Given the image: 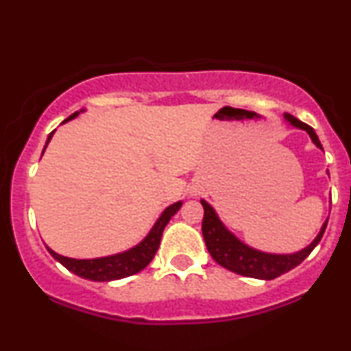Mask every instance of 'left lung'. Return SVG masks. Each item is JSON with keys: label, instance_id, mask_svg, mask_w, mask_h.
Here are the masks:
<instances>
[{"label": "left lung", "instance_id": "8db88e82", "mask_svg": "<svg viewBox=\"0 0 351 351\" xmlns=\"http://www.w3.org/2000/svg\"><path fill=\"white\" fill-rule=\"evenodd\" d=\"M285 119L294 128L306 130L315 143V147L322 149L317 134L311 125L304 124L296 119L291 114H285ZM202 208H204V219H202V237H204L206 247L214 260L223 268L230 269V271L242 274V276L256 278V280H274V278L281 276V274L288 273L289 269L296 268L299 263L309 256V253L317 247V243L322 239L327 221L322 223V229L317 234V237L312 240L311 245L302 248L301 252L296 253H286V255H278V253H267L260 252L256 248L248 247L242 240L235 237L232 232L223 226L221 219L216 214L213 206L204 199H201Z\"/></svg>", "mask_w": 351, "mask_h": 351}]
</instances>
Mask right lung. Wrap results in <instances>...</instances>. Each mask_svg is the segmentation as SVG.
I'll list each match as a JSON object with an SVG mask.
<instances>
[{
    "label": "right lung",
    "instance_id": "right-lung-1",
    "mask_svg": "<svg viewBox=\"0 0 351 351\" xmlns=\"http://www.w3.org/2000/svg\"><path fill=\"white\" fill-rule=\"evenodd\" d=\"M82 111H77L71 114L70 117H66L63 122H69L78 116ZM62 122V124H63ZM55 132V130H53ZM53 132L49 134L47 142H45L44 150H42V155H44L45 149H47L50 138H52ZM181 204L183 202L178 201L175 204L168 206L167 209L163 210L162 216L157 219V222L154 223L147 237L142 240L141 243H137L135 247L129 248V250L116 253V255L111 256H101V258H90V260H77V258H69V256H63L55 253L52 248L47 247L50 255L53 256L55 260L60 261V263L66 269H70L71 273H75L80 278H84V280L90 281H114L121 280V278L132 276V274L142 271L147 265L154 260L155 253H157L160 247V240H162V234L167 227V223L170 222V219L178 213Z\"/></svg>",
    "mask_w": 351,
    "mask_h": 351
}]
</instances>
